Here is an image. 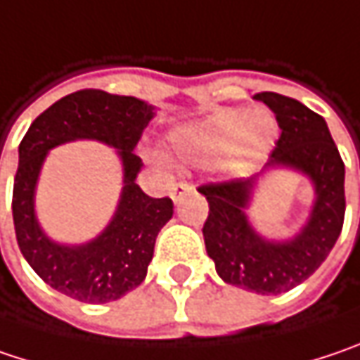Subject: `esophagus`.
<instances>
[{
    "instance_id": "esophagus-1",
    "label": "esophagus",
    "mask_w": 360,
    "mask_h": 360,
    "mask_svg": "<svg viewBox=\"0 0 360 360\" xmlns=\"http://www.w3.org/2000/svg\"><path fill=\"white\" fill-rule=\"evenodd\" d=\"M191 189H193V187H191L189 183H183V181H181V183H175V185L171 187V198H173V201L177 203V201L183 200Z\"/></svg>"
}]
</instances>
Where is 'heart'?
I'll use <instances>...</instances> for the list:
<instances>
[{
	"label": "heart",
	"mask_w": 360,
	"mask_h": 360,
	"mask_svg": "<svg viewBox=\"0 0 360 360\" xmlns=\"http://www.w3.org/2000/svg\"><path fill=\"white\" fill-rule=\"evenodd\" d=\"M277 140V122L266 112L222 110L205 122L181 130L173 146L181 157L210 165L230 157L238 169L257 165Z\"/></svg>",
	"instance_id": "heart-1"
}]
</instances>
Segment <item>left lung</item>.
<instances>
[{"label":"left lung","mask_w":360,"mask_h":360,"mask_svg":"<svg viewBox=\"0 0 360 360\" xmlns=\"http://www.w3.org/2000/svg\"><path fill=\"white\" fill-rule=\"evenodd\" d=\"M257 99L275 114L281 136L269 165L304 171L314 181L316 203L306 228L287 243H269L248 224L244 207L255 179L203 183L210 214L203 240L210 259L226 283L261 295H277L304 283L336 244L345 224V162L324 117L297 99L263 91Z\"/></svg>","instance_id":"1"}]
</instances>
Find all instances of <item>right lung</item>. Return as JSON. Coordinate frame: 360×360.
Listing matches in <instances>:
<instances>
[{
  "label": "right lung",
  "mask_w": 360,
  "mask_h": 360,
  "mask_svg": "<svg viewBox=\"0 0 360 360\" xmlns=\"http://www.w3.org/2000/svg\"><path fill=\"white\" fill-rule=\"evenodd\" d=\"M155 108L130 96L81 89L58 99L32 122L20 142L11 214L18 246L36 275L85 304H108L136 289L153 261L160 228L173 216L169 198H148L136 179L142 160L132 153ZM75 137H91L118 148L124 189L115 220L96 241L63 247L48 240L33 216V187L46 153Z\"/></svg>",
  "instance_id": "right-lung-1"
}]
</instances>
